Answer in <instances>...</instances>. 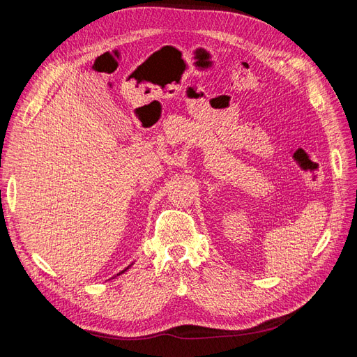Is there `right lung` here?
Returning <instances> with one entry per match:
<instances>
[{"label":"right lung","instance_id":"add662e5","mask_svg":"<svg viewBox=\"0 0 357 357\" xmlns=\"http://www.w3.org/2000/svg\"><path fill=\"white\" fill-rule=\"evenodd\" d=\"M128 268H129V266H128ZM128 268H126V269H128ZM126 269H123V271H126ZM123 271H122V273H123Z\"/></svg>","mask_w":357,"mask_h":357}]
</instances>
